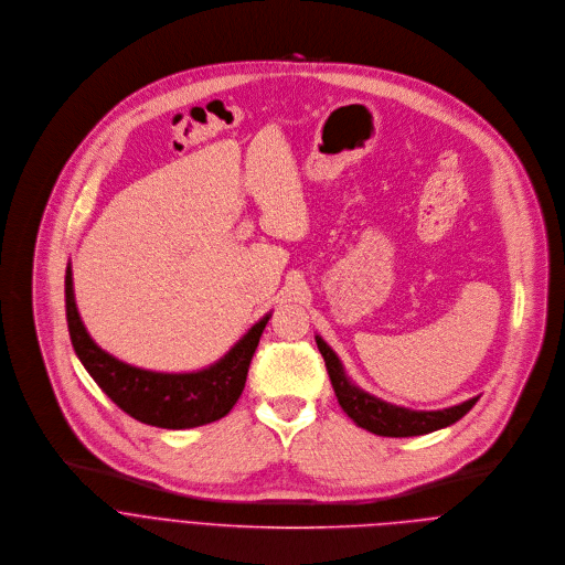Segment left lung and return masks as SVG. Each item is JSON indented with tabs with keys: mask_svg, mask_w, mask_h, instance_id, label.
Instances as JSON below:
<instances>
[{
	"mask_svg": "<svg viewBox=\"0 0 565 565\" xmlns=\"http://www.w3.org/2000/svg\"><path fill=\"white\" fill-rule=\"evenodd\" d=\"M316 345L324 359L327 365V374L331 381V387L335 392L338 403L345 409V414L363 429L379 434V436H418V434H429L434 429L447 427L457 423L459 418H463L475 403L479 401V396L447 407V409H436V412H414L407 407H396L392 403H385L363 390H359L356 385L350 383V379L343 372L341 361L331 352V348L322 341L320 335H316Z\"/></svg>",
	"mask_w": 565,
	"mask_h": 565,
	"instance_id": "1",
	"label": "left lung"
}]
</instances>
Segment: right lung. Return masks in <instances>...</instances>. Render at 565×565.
<instances>
[{
  "instance_id": "right-lung-1",
  "label": "right lung",
  "mask_w": 565,
  "mask_h": 565,
  "mask_svg": "<svg viewBox=\"0 0 565 565\" xmlns=\"http://www.w3.org/2000/svg\"><path fill=\"white\" fill-rule=\"evenodd\" d=\"M64 294L71 343L86 372L122 412L140 423L164 429L206 425L232 412L245 390L252 359L269 320V316H265L256 322L243 335V341L209 370L193 374H160L113 359L90 341L75 307L71 267L66 269Z\"/></svg>"
}]
</instances>
